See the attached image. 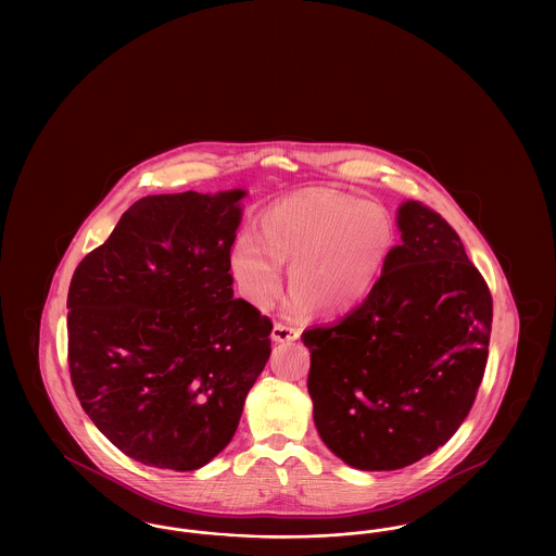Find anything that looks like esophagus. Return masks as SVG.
<instances>
[{"mask_svg":"<svg viewBox=\"0 0 556 556\" xmlns=\"http://www.w3.org/2000/svg\"><path fill=\"white\" fill-rule=\"evenodd\" d=\"M300 331L295 327H288L283 323H275L273 325V331H270V340L277 342V344H283V342H293L298 340Z\"/></svg>","mask_w":556,"mask_h":556,"instance_id":"obj_1","label":"esophagus"}]
</instances>
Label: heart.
I'll list each match as a JSON object with an SVG mask.
<instances>
[{"mask_svg":"<svg viewBox=\"0 0 556 556\" xmlns=\"http://www.w3.org/2000/svg\"><path fill=\"white\" fill-rule=\"evenodd\" d=\"M394 245V220L379 204L308 189L266 208L258 236L236 239L231 270L241 293L268 308L281 293V265H290L291 311L313 306L323 317H338L369 298Z\"/></svg>","mask_w":556,"mask_h":556,"instance_id":"obj_1","label":"heart"}]
</instances>
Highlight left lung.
<instances>
[{"label": "left lung", "mask_w": 556, "mask_h": 556, "mask_svg": "<svg viewBox=\"0 0 556 556\" xmlns=\"http://www.w3.org/2000/svg\"><path fill=\"white\" fill-rule=\"evenodd\" d=\"M402 243L369 298L302 333L325 446L363 471H394L444 446L469 415L488 363L492 295L448 223L397 208Z\"/></svg>", "instance_id": "8db88e82"}]
</instances>
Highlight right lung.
Segmentation results:
<instances>
[{
    "mask_svg": "<svg viewBox=\"0 0 556 556\" xmlns=\"http://www.w3.org/2000/svg\"><path fill=\"white\" fill-rule=\"evenodd\" d=\"M243 189L148 195L77 266L68 367L83 410L132 460L195 471L225 448L270 356L233 300Z\"/></svg>",
    "mask_w": 556,
    "mask_h": 556,
    "instance_id": "obj_1",
    "label": "right lung"
}]
</instances>
